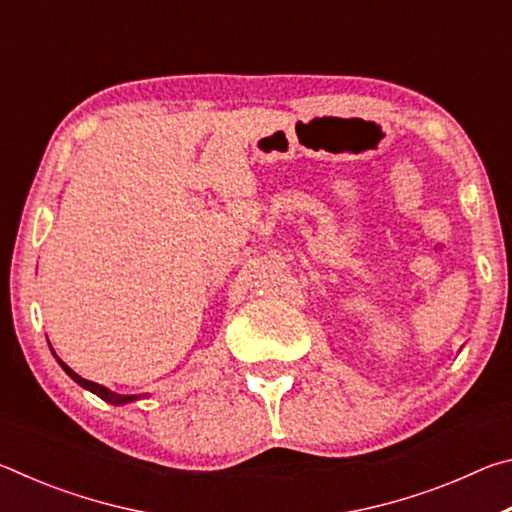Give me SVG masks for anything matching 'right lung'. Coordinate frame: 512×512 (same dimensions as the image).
<instances>
[{
    "instance_id": "obj_1",
    "label": "right lung",
    "mask_w": 512,
    "mask_h": 512,
    "mask_svg": "<svg viewBox=\"0 0 512 512\" xmlns=\"http://www.w3.org/2000/svg\"><path fill=\"white\" fill-rule=\"evenodd\" d=\"M58 363H60V366H63V370L67 372V375L69 377H72L74 381H76V384H81L83 388H88V391H92L94 395H99L101 397V400H106V402H110V404H126V402H131V400H137V397L133 395H117V393H112V391H108V388L106 386H99V384H94V381H88V379H83L81 375H76V372L72 370V368H69V366H65V363L63 361H60L58 359Z\"/></svg>"
}]
</instances>
